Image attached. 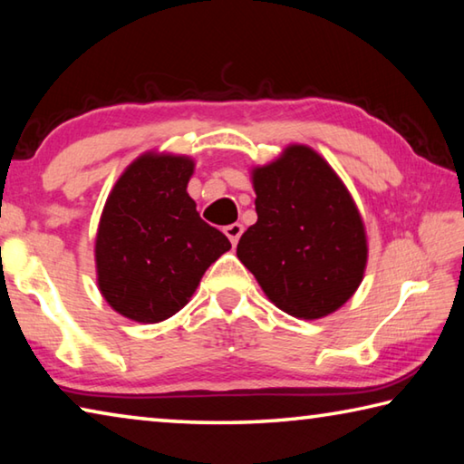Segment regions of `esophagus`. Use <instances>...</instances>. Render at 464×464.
<instances>
[{"label": "esophagus", "instance_id": "1", "mask_svg": "<svg viewBox=\"0 0 464 464\" xmlns=\"http://www.w3.org/2000/svg\"><path fill=\"white\" fill-rule=\"evenodd\" d=\"M241 233H243V227L239 223H233L229 227H225V235H227V237H229V241L233 243V246H237Z\"/></svg>", "mask_w": 464, "mask_h": 464}]
</instances>
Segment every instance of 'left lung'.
I'll return each instance as SVG.
<instances>
[{
    "mask_svg": "<svg viewBox=\"0 0 464 464\" xmlns=\"http://www.w3.org/2000/svg\"><path fill=\"white\" fill-rule=\"evenodd\" d=\"M251 184L257 221L241 235L237 257L280 311L327 317L356 293L368 262L364 221L350 190L301 143L251 168Z\"/></svg>",
    "mask_w": 464,
    "mask_h": 464,
    "instance_id": "left-lung-1",
    "label": "left lung"
}]
</instances>
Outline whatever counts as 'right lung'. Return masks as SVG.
Listing matches in <instances>:
<instances>
[{
  "instance_id": "1",
  "label": "right lung",
  "mask_w": 464,
  "mask_h": 464,
  "mask_svg": "<svg viewBox=\"0 0 464 464\" xmlns=\"http://www.w3.org/2000/svg\"><path fill=\"white\" fill-rule=\"evenodd\" d=\"M188 155L147 151L127 166L102 210L93 257L102 296L122 317L160 324L190 301L225 251V235L204 223L188 194Z\"/></svg>"
}]
</instances>
